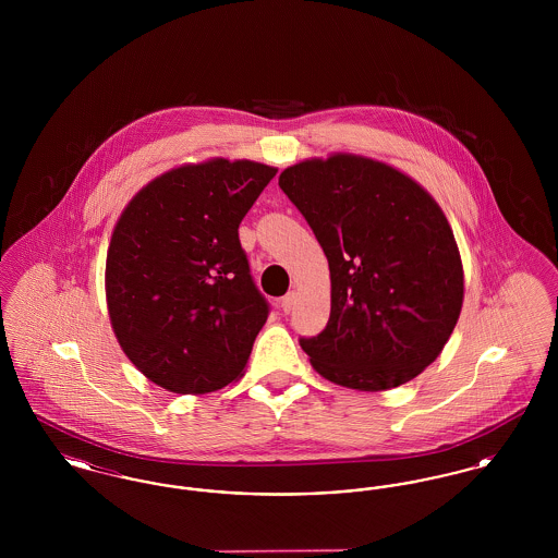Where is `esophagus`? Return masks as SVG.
<instances>
[{"label": "esophagus", "mask_w": 558, "mask_h": 558, "mask_svg": "<svg viewBox=\"0 0 558 558\" xmlns=\"http://www.w3.org/2000/svg\"><path fill=\"white\" fill-rule=\"evenodd\" d=\"M294 299H296V292L294 291L287 292V294L282 296L280 307H282V312H284V314H291V310L294 307Z\"/></svg>", "instance_id": "obj_1"}]
</instances>
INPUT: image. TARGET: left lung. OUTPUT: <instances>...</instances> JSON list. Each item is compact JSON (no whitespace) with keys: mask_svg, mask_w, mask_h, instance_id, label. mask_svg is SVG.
Instances as JSON below:
<instances>
[{"mask_svg":"<svg viewBox=\"0 0 558 558\" xmlns=\"http://www.w3.org/2000/svg\"><path fill=\"white\" fill-rule=\"evenodd\" d=\"M330 269V318L299 343L326 380L385 391L437 360L460 318L464 271L450 223L410 175L337 153L278 180Z\"/></svg>","mask_w":558,"mask_h":558,"instance_id":"1","label":"left lung"}]
</instances>
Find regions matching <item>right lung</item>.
Listing matches in <instances>:
<instances>
[{
    "label": "right lung",
    "mask_w": 558,
    "mask_h": 558,
    "mask_svg": "<svg viewBox=\"0 0 558 558\" xmlns=\"http://www.w3.org/2000/svg\"><path fill=\"white\" fill-rule=\"evenodd\" d=\"M276 167L211 159L142 187L117 219L107 253L108 318L133 366L171 393L239 380L269 305L239 226Z\"/></svg>",
    "instance_id": "right-lung-1"
}]
</instances>
